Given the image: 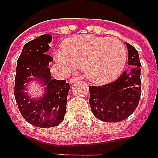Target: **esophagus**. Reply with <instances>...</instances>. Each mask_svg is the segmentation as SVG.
<instances>
[{
    "label": "esophagus",
    "mask_w": 158,
    "mask_h": 158,
    "mask_svg": "<svg viewBox=\"0 0 158 158\" xmlns=\"http://www.w3.org/2000/svg\"><path fill=\"white\" fill-rule=\"evenodd\" d=\"M80 81V78H78V77H72L69 80V82L71 84H72V83H74V82H77V81Z\"/></svg>",
    "instance_id": "34e87169"
}]
</instances>
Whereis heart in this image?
<instances>
[{"label":"heart","instance_id":"1","mask_svg":"<svg viewBox=\"0 0 158 158\" xmlns=\"http://www.w3.org/2000/svg\"><path fill=\"white\" fill-rule=\"evenodd\" d=\"M54 57L67 71L84 68L89 81L102 85L122 73L127 62V50L117 39L80 35L64 41L62 51H56Z\"/></svg>","mask_w":158,"mask_h":158}]
</instances>
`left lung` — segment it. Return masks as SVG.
Segmentation results:
<instances>
[{"label":"left lung","mask_w":158,"mask_h":158,"mask_svg":"<svg viewBox=\"0 0 158 158\" xmlns=\"http://www.w3.org/2000/svg\"><path fill=\"white\" fill-rule=\"evenodd\" d=\"M127 47L128 71L117 80L102 86H89V103L97 118L106 123H118L133 113L141 97V63L138 52Z\"/></svg>","instance_id":"obj_1"}]
</instances>
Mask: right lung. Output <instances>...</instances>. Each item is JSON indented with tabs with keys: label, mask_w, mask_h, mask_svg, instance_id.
Returning <instances> with one entry per match:
<instances>
[{
	"label": "right lung",
	"mask_w": 158,
	"mask_h": 158,
	"mask_svg": "<svg viewBox=\"0 0 158 158\" xmlns=\"http://www.w3.org/2000/svg\"><path fill=\"white\" fill-rule=\"evenodd\" d=\"M52 40V35L45 34L25 44L16 65L14 93L19 111L27 123L42 128L56 127L63 121L70 89L66 80L52 79L48 66L53 59L47 54ZM33 80L44 86V95L37 98L26 92Z\"/></svg>",
	"instance_id": "1"
}]
</instances>
